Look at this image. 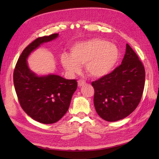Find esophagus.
Instances as JSON below:
<instances>
[{
	"instance_id": "obj_1",
	"label": "esophagus",
	"mask_w": 159,
	"mask_h": 159,
	"mask_svg": "<svg viewBox=\"0 0 159 159\" xmlns=\"http://www.w3.org/2000/svg\"><path fill=\"white\" fill-rule=\"evenodd\" d=\"M85 83H86L85 81H84V80H78V86H79V87H81V86L85 84Z\"/></svg>"
}]
</instances>
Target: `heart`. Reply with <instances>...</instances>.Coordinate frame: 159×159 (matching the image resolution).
I'll return each instance as SVG.
<instances>
[{
  "label": "heart",
  "mask_w": 159,
  "mask_h": 159,
  "mask_svg": "<svg viewBox=\"0 0 159 159\" xmlns=\"http://www.w3.org/2000/svg\"><path fill=\"white\" fill-rule=\"evenodd\" d=\"M120 58V51L115 44L95 38L76 43L70 49V55L61 56L62 66L70 74L79 73L84 66L91 77L106 76L113 70Z\"/></svg>",
  "instance_id": "heart-1"
}]
</instances>
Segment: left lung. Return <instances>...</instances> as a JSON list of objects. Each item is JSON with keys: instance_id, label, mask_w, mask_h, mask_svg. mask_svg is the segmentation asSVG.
Masks as SVG:
<instances>
[{"instance_id": "1", "label": "left lung", "mask_w": 159, "mask_h": 159, "mask_svg": "<svg viewBox=\"0 0 159 159\" xmlns=\"http://www.w3.org/2000/svg\"><path fill=\"white\" fill-rule=\"evenodd\" d=\"M144 83V67L127 43L121 65L92 82L94 89L93 103L98 115L109 122L126 118L139 105Z\"/></svg>"}]
</instances>
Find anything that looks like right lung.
I'll use <instances>...</instances> for the list:
<instances>
[{
  "instance_id": "1",
  "label": "right lung",
  "mask_w": 159,
  "mask_h": 159,
  "mask_svg": "<svg viewBox=\"0 0 159 159\" xmlns=\"http://www.w3.org/2000/svg\"><path fill=\"white\" fill-rule=\"evenodd\" d=\"M58 36L39 37L22 51L15 66L13 82L21 107L29 116L43 124L56 123L66 113L77 87L76 80H66L56 75L38 77L29 69L27 58L41 43Z\"/></svg>"
}]
</instances>
